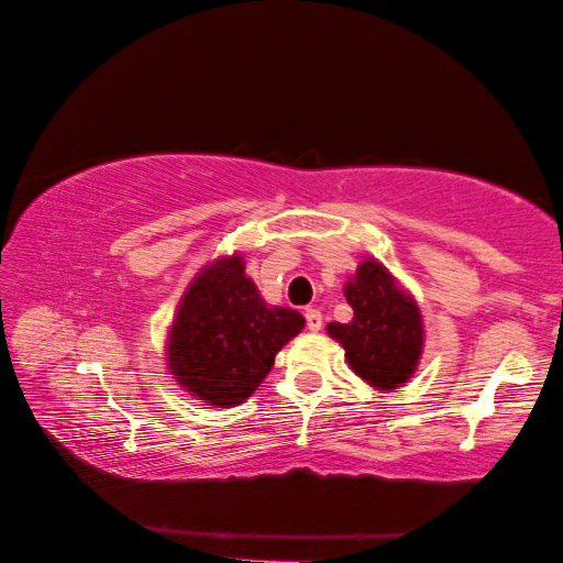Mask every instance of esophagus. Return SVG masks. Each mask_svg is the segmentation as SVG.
I'll use <instances>...</instances> for the list:
<instances>
[{
  "label": "esophagus",
  "instance_id": "34e87169",
  "mask_svg": "<svg viewBox=\"0 0 563 563\" xmlns=\"http://www.w3.org/2000/svg\"><path fill=\"white\" fill-rule=\"evenodd\" d=\"M303 319H307V329L309 331H319L321 329V311L319 309H307V311H303Z\"/></svg>",
  "mask_w": 563,
  "mask_h": 563
}]
</instances>
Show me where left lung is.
Returning <instances> with one entry per match:
<instances>
[{"label": "left lung", "instance_id": "left-lung-1", "mask_svg": "<svg viewBox=\"0 0 563 563\" xmlns=\"http://www.w3.org/2000/svg\"><path fill=\"white\" fill-rule=\"evenodd\" d=\"M354 309L349 324L331 321L327 334L344 346L346 364L376 391H391L417 372L423 352V321L417 299L386 266L366 256L344 284Z\"/></svg>", "mask_w": 563, "mask_h": 563}]
</instances>
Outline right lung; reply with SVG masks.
Listing matches in <instances>:
<instances>
[{
  "label": "right lung",
  "instance_id": "obj_1",
  "mask_svg": "<svg viewBox=\"0 0 563 563\" xmlns=\"http://www.w3.org/2000/svg\"><path fill=\"white\" fill-rule=\"evenodd\" d=\"M303 329L294 309L269 307L244 272V256L201 266L167 334V368L184 391L217 409L246 401L274 356Z\"/></svg>",
  "mask_w": 563,
  "mask_h": 563
}]
</instances>
